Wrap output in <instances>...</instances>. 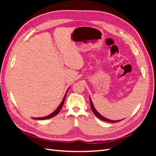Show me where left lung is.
<instances>
[{"mask_svg": "<svg viewBox=\"0 0 156 156\" xmlns=\"http://www.w3.org/2000/svg\"><path fill=\"white\" fill-rule=\"evenodd\" d=\"M89 100H90V105H91V109L92 111H93V112L94 113V115L96 116L97 118H98L100 120H102L104 121H106V122H120V121H121L122 120H110V119H108V118L104 117L103 115H102L101 114H100V113H98L97 112V110L96 109V108H95L94 105L93 104V102H92V100L91 99V98L89 97ZM123 120V119H122Z\"/></svg>", "mask_w": 156, "mask_h": 156, "instance_id": "obj_1", "label": "left lung"}]
</instances>
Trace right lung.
Masks as SVG:
<instances>
[{
  "instance_id": "add662e5",
  "label": "right lung",
  "mask_w": 156,
  "mask_h": 156,
  "mask_svg": "<svg viewBox=\"0 0 156 156\" xmlns=\"http://www.w3.org/2000/svg\"><path fill=\"white\" fill-rule=\"evenodd\" d=\"M68 90H69V88H68V89H67V91H66V93H65V96H64V98H63V99H62V102H61V103H60V105H59V106L57 107V109L54 111V112H53L51 114H49V115H47V116H44V117H41V118H32L33 119H35V120H46V119H49V118H53V117H54L55 115H56L59 112H60V111L61 110V109H62V106H63V105H64V101H65V98H66V96H67V92L68 91Z\"/></svg>"
}]
</instances>
